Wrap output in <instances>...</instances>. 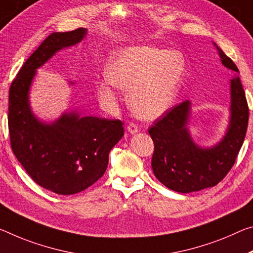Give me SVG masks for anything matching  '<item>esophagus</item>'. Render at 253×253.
Listing matches in <instances>:
<instances>
[{
    "label": "esophagus",
    "instance_id": "34e87169",
    "mask_svg": "<svg viewBox=\"0 0 253 253\" xmlns=\"http://www.w3.org/2000/svg\"><path fill=\"white\" fill-rule=\"evenodd\" d=\"M127 129L130 134H135V133H137V131H138V127H137V125H136V124L130 123L129 125L127 126Z\"/></svg>",
    "mask_w": 253,
    "mask_h": 253
}]
</instances>
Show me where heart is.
Masks as SVG:
<instances>
[{
  "label": "heart",
  "instance_id": "b5f03b06",
  "mask_svg": "<svg viewBox=\"0 0 253 253\" xmlns=\"http://www.w3.org/2000/svg\"><path fill=\"white\" fill-rule=\"evenodd\" d=\"M184 73V61L178 51L151 46L130 47L112 56L107 65L108 81L97 85L100 98L115 102L114 86L129 89L128 100L141 118L153 119L172 106Z\"/></svg>",
  "mask_w": 253,
  "mask_h": 253
}]
</instances>
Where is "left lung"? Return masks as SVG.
Listing matches in <instances>:
<instances>
[{
	"label": "left lung",
	"instance_id": "left-lung-1",
	"mask_svg": "<svg viewBox=\"0 0 253 253\" xmlns=\"http://www.w3.org/2000/svg\"><path fill=\"white\" fill-rule=\"evenodd\" d=\"M222 64L239 72L234 62L217 47ZM231 122L223 141L213 148L198 147L187 130L190 102L172 107L148 128L154 143L152 169L164 186L178 192L214 187L234 166L249 122L246 92L239 78L231 80Z\"/></svg>",
	"mask_w": 253,
	"mask_h": 253
}]
</instances>
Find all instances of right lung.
Listing matches in <instances>:
<instances>
[{
    "label": "right lung",
    "instance_id": "obj_1",
    "mask_svg": "<svg viewBox=\"0 0 253 253\" xmlns=\"http://www.w3.org/2000/svg\"><path fill=\"white\" fill-rule=\"evenodd\" d=\"M85 34L83 28L50 34L23 64L9 90L12 151L36 183L59 195L78 194L97 182L106 172L110 150L124 135L119 119L80 118L75 112L45 125L30 111L28 91L36 69Z\"/></svg>",
    "mask_w": 253,
    "mask_h": 253
}]
</instances>
